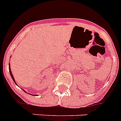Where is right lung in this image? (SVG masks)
I'll use <instances>...</instances> for the list:
<instances>
[{"mask_svg":"<svg viewBox=\"0 0 121 121\" xmlns=\"http://www.w3.org/2000/svg\"><path fill=\"white\" fill-rule=\"evenodd\" d=\"M9 72H10V75H11V78H12V79H13V81H14V83H15V84H17L16 83V81H15V79H14V77H13V74H12V72H11V69H10V64H9ZM22 91H24L23 89H22ZM24 91L26 93V92L25 91ZM32 95H34L32 94Z\"/></svg>","mask_w":121,"mask_h":121,"instance_id":"obj_1","label":"right lung"}]
</instances>
